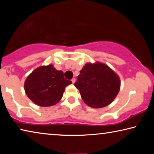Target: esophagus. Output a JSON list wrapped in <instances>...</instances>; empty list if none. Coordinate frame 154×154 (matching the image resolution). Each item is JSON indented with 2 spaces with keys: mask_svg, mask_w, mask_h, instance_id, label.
I'll return each instance as SVG.
<instances>
[{
  "mask_svg": "<svg viewBox=\"0 0 154 154\" xmlns=\"http://www.w3.org/2000/svg\"><path fill=\"white\" fill-rule=\"evenodd\" d=\"M71 81H72V83H74L75 82V81H76V79H75V78H72Z\"/></svg>",
  "mask_w": 154,
  "mask_h": 154,
  "instance_id": "1",
  "label": "esophagus"
}]
</instances>
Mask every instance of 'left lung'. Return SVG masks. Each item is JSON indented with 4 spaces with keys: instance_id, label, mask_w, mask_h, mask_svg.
Here are the masks:
<instances>
[{
    "instance_id": "left-lung-1",
    "label": "left lung",
    "mask_w": 154,
    "mask_h": 154,
    "mask_svg": "<svg viewBox=\"0 0 154 154\" xmlns=\"http://www.w3.org/2000/svg\"><path fill=\"white\" fill-rule=\"evenodd\" d=\"M120 79L107 65L88 62L80 71L75 86L87 105L98 109L113 102L120 90Z\"/></svg>"
}]
</instances>
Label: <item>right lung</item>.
Wrapping results in <instances>:
<instances>
[{"label":"right lung","mask_w":154,"mask_h":154,"mask_svg":"<svg viewBox=\"0 0 154 154\" xmlns=\"http://www.w3.org/2000/svg\"><path fill=\"white\" fill-rule=\"evenodd\" d=\"M71 83V81L64 79L63 72L49 64L36 68L28 75L24 82V90L34 103L46 107L58 103L65 88Z\"/></svg>","instance_id":"right-lung-1"}]
</instances>
